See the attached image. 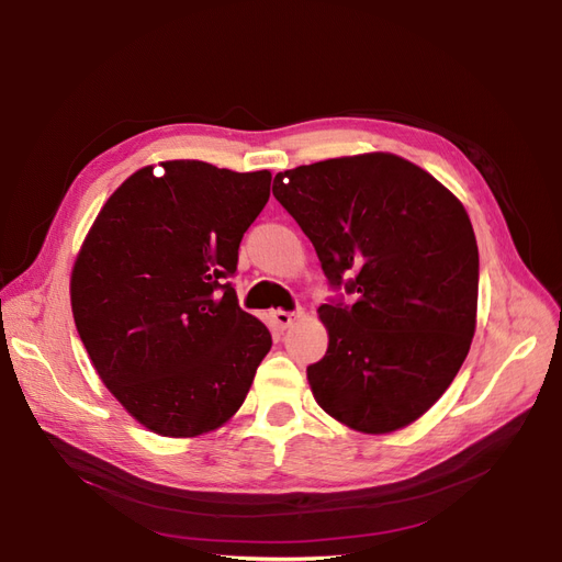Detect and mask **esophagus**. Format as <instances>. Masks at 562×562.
<instances>
[{
	"instance_id": "34e87169",
	"label": "esophagus",
	"mask_w": 562,
	"mask_h": 562,
	"mask_svg": "<svg viewBox=\"0 0 562 562\" xmlns=\"http://www.w3.org/2000/svg\"><path fill=\"white\" fill-rule=\"evenodd\" d=\"M300 316H302V312H300V310H297V312H283V310L271 312V318H274V323H277V326H279L281 330L291 328L293 323H295Z\"/></svg>"
}]
</instances>
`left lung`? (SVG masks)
Here are the masks:
<instances>
[{"mask_svg":"<svg viewBox=\"0 0 562 562\" xmlns=\"http://www.w3.org/2000/svg\"><path fill=\"white\" fill-rule=\"evenodd\" d=\"M277 201L310 236L333 288L328 351L307 368L316 403L363 434L422 417L462 368L479 307V246L462 203L386 151L277 173Z\"/></svg>","mask_w":562,"mask_h":562,"instance_id":"obj_1","label":"left lung"}]
</instances>
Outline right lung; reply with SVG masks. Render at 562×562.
<instances>
[{"instance_id":"obj_1","label":"right lung","mask_w":562,"mask_h":562,"mask_svg":"<svg viewBox=\"0 0 562 562\" xmlns=\"http://www.w3.org/2000/svg\"><path fill=\"white\" fill-rule=\"evenodd\" d=\"M135 171L98 213L72 269L77 333L114 398L159 436L192 438L239 411L271 349L239 307V244L269 171L206 161Z\"/></svg>"}]
</instances>
